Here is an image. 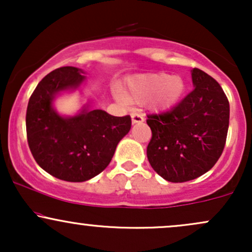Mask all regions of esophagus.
<instances>
[{"label": "esophagus", "instance_id": "1", "mask_svg": "<svg viewBox=\"0 0 252 252\" xmlns=\"http://www.w3.org/2000/svg\"><path fill=\"white\" fill-rule=\"evenodd\" d=\"M131 121H132V123H134V124L142 123V122H144V117L141 114H138V112H132V114H131Z\"/></svg>", "mask_w": 252, "mask_h": 252}]
</instances>
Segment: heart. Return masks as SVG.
Instances as JSON below:
<instances>
[{
    "mask_svg": "<svg viewBox=\"0 0 252 252\" xmlns=\"http://www.w3.org/2000/svg\"><path fill=\"white\" fill-rule=\"evenodd\" d=\"M185 91V82L179 76L167 73H142L130 77L117 98L122 102L143 103L149 99L156 111L168 110L178 104Z\"/></svg>",
    "mask_w": 252,
    "mask_h": 252,
    "instance_id": "heart-1",
    "label": "heart"
}]
</instances>
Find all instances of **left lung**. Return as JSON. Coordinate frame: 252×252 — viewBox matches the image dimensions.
<instances>
[{"mask_svg": "<svg viewBox=\"0 0 252 252\" xmlns=\"http://www.w3.org/2000/svg\"><path fill=\"white\" fill-rule=\"evenodd\" d=\"M193 91L175 108L148 115L152 140L147 147L150 166L170 182L199 178L215 166L226 141L230 105L221 86L193 68Z\"/></svg>", "mask_w": 252, "mask_h": 252, "instance_id": "1", "label": "left lung"}]
</instances>
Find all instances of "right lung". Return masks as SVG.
I'll return each instance as SVG.
<instances>
[{"label": "right lung", "instance_id": "right-lung-1", "mask_svg": "<svg viewBox=\"0 0 252 252\" xmlns=\"http://www.w3.org/2000/svg\"><path fill=\"white\" fill-rule=\"evenodd\" d=\"M83 70L57 68L37 84L26 115L28 146L36 163L63 181L83 182L109 166L118 142L131 128L130 116L116 117L85 104L73 116L60 115L54 100L63 92L79 90Z\"/></svg>", "mask_w": 252, "mask_h": 252}]
</instances>
